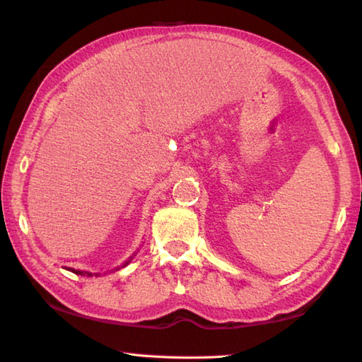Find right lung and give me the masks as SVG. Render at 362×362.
<instances>
[{
  "label": "right lung",
  "instance_id": "right-lung-1",
  "mask_svg": "<svg viewBox=\"0 0 362 362\" xmlns=\"http://www.w3.org/2000/svg\"><path fill=\"white\" fill-rule=\"evenodd\" d=\"M131 260H132V257H131ZM129 260V262H131ZM129 262H126L124 263V265H122V267H126L127 265V263H129ZM70 269V272H73V273H75V274H88V276H93V274H90V273H86V272H79V269H73V268H69Z\"/></svg>",
  "mask_w": 362,
  "mask_h": 362
}]
</instances>
